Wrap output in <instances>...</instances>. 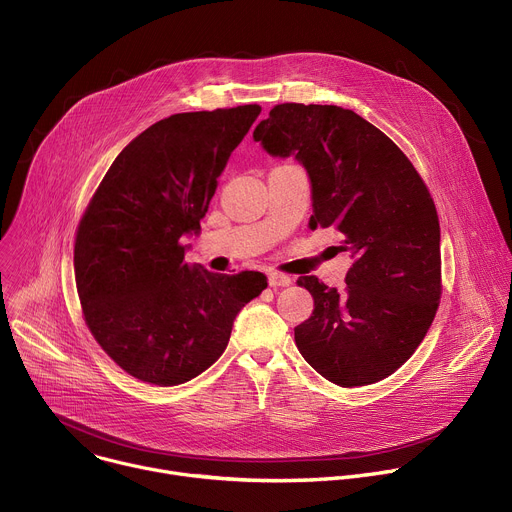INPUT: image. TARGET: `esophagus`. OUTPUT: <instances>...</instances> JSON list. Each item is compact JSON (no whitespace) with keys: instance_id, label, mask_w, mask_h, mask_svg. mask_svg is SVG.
Wrapping results in <instances>:
<instances>
[{"instance_id":"obj_1","label":"esophagus","mask_w":512,"mask_h":512,"mask_svg":"<svg viewBox=\"0 0 512 512\" xmlns=\"http://www.w3.org/2000/svg\"><path fill=\"white\" fill-rule=\"evenodd\" d=\"M267 281H269L271 287H289V285H291V277H289V275L275 273V271H271V273L267 275Z\"/></svg>"}]
</instances>
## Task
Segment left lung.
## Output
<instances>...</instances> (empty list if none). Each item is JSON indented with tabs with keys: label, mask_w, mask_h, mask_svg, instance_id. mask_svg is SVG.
<instances>
[{
	"label": "left lung",
	"mask_w": 512,
	"mask_h": 512,
	"mask_svg": "<svg viewBox=\"0 0 512 512\" xmlns=\"http://www.w3.org/2000/svg\"><path fill=\"white\" fill-rule=\"evenodd\" d=\"M253 140L295 156L311 185L309 229L333 227L352 257L344 291L297 279L313 297L295 327L299 354L342 388L388 378L416 352L440 301V225L426 185L382 130L342 106L279 104Z\"/></svg>",
	"instance_id": "left-lung-1"
}]
</instances>
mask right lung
<instances>
[{"label":"right lung","mask_w":512,"mask_h":512,"mask_svg":"<svg viewBox=\"0 0 512 512\" xmlns=\"http://www.w3.org/2000/svg\"><path fill=\"white\" fill-rule=\"evenodd\" d=\"M257 104L173 114L114 158L76 235V287L102 350L130 376L177 386L225 352L237 313L267 279L185 263Z\"/></svg>","instance_id":"1"}]
</instances>
